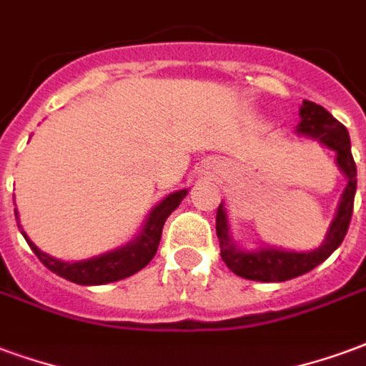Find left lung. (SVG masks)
<instances>
[{
	"instance_id": "left-lung-1",
	"label": "left lung",
	"mask_w": 366,
	"mask_h": 366,
	"mask_svg": "<svg viewBox=\"0 0 366 366\" xmlns=\"http://www.w3.org/2000/svg\"><path fill=\"white\" fill-rule=\"evenodd\" d=\"M297 132L314 137L324 143L326 147L334 149L337 155V164L347 176V188L343 192L337 215L332 221L324 244L312 252H285L277 250V248H262L258 252L238 250L229 234L223 204L219 205L217 238L219 246H221V258L232 273H237L244 280L277 283V281H289L299 275H305L316 266H320L322 262H326L347 234L357 190V167L353 155H351L347 128L342 122L335 120L326 108H322L320 104L310 102V100H305L300 107V124L297 126Z\"/></svg>"
}]
</instances>
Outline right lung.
<instances>
[{
	"instance_id": "1",
	"label": "right lung",
	"mask_w": 366,
	"mask_h": 366,
	"mask_svg": "<svg viewBox=\"0 0 366 366\" xmlns=\"http://www.w3.org/2000/svg\"><path fill=\"white\" fill-rule=\"evenodd\" d=\"M186 194H188V190H180L164 197L161 204L151 211L142 234L135 238L134 242H129L124 248H118L114 252L102 254L99 258L83 259V262H61V259H56L44 252H40L24 234L21 224H17L19 231L23 232L24 240L31 246V250L39 256L40 262L50 272L64 277V280L71 281V283H77V285H104V283H112V281L126 280V277L134 275L147 266L157 254L164 221L180 205ZM15 217H17V209H15Z\"/></svg>"
}]
</instances>
